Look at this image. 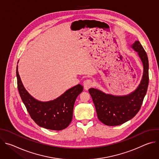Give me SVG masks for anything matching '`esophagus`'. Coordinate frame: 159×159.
I'll return each instance as SVG.
<instances>
[{"label":"esophagus","instance_id":"34e87169","mask_svg":"<svg viewBox=\"0 0 159 159\" xmlns=\"http://www.w3.org/2000/svg\"><path fill=\"white\" fill-rule=\"evenodd\" d=\"M93 85V81L90 79H86L84 81V87L85 90H88L90 87H91Z\"/></svg>","mask_w":159,"mask_h":159}]
</instances>
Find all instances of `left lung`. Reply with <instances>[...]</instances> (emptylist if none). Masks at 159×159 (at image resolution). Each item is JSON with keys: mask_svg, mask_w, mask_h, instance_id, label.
Segmentation results:
<instances>
[{"mask_svg": "<svg viewBox=\"0 0 159 159\" xmlns=\"http://www.w3.org/2000/svg\"><path fill=\"white\" fill-rule=\"evenodd\" d=\"M131 47L138 53L143 66L142 80L134 91L127 95L115 96L97 89H89L98 119L107 126L120 125L132 119L139 111L147 91L149 80L147 55L139 41H135Z\"/></svg>", "mask_w": 159, "mask_h": 159, "instance_id": "left-lung-1", "label": "left lung"}]
</instances>
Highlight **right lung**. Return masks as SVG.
<instances>
[{"instance_id": "add662e5", "label": "right lung", "mask_w": 159, "mask_h": 159, "mask_svg": "<svg viewBox=\"0 0 159 159\" xmlns=\"http://www.w3.org/2000/svg\"><path fill=\"white\" fill-rule=\"evenodd\" d=\"M16 75L21 99L30 116L38 126L48 129L59 131L70 125L73 117L75 101L83 90L82 85L77 84L68 89L54 100L40 101L34 98L24 87L18 72L17 66Z\"/></svg>"}]
</instances>
